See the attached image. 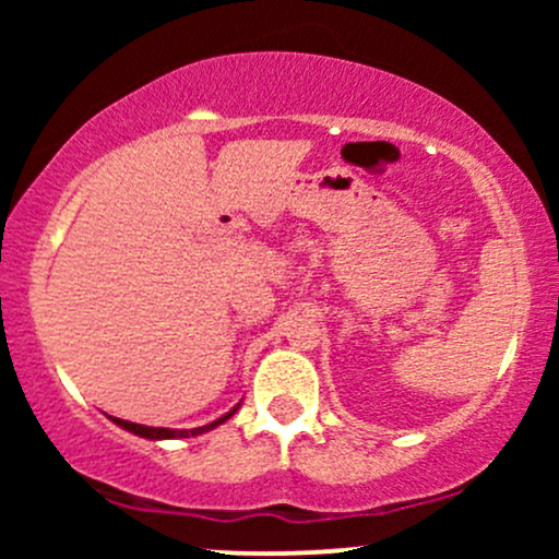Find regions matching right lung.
I'll use <instances>...</instances> for the list:
<instances>
[{"mask_svg": "<svg viewBox=\"0 0 559 559\" xmlns=\"http://www.w3.org/2000/svg\"><path fill=\"white\" fill-rule=\"evenodd\" d=\"M234 413H236V407L228 409V413L221 415V418H215L210 423H199V426H146V423H133V420H126V418H112V420L118 423L120 428H126V431L144 436V439H189V436L213 431L215 426L226 423Z\"/></svg>", "mask_w": 559, "mask_h": 559, "instance_id": "1", "label": "right lung"}]
</instances>
